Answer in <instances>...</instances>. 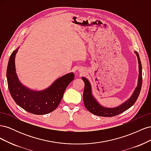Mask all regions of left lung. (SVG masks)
Wrapping results in <instances>:
<instances>
[{
	"mask_svg": "<svg viewBox=\"0 0 151 151\" xmlns=\"http://www.w3.org/2000/svg\"><path fill=\"white\" fill-rule=\"evenodd\" d=\"M136 55L137 56L139 61V75L137 86L134 91V93L132 94V96L127 100V101L123 103L122 104L120 105L116 108H104L100 105L98 101L94 99L93 96L91 93V86L89 81L85 77H82V79L84 82V89L83 93V101L85 105V107L91 113L95 115L105 117L114 116L119 115V114L124 112L127 109H129L132 106H133L135 101L137 99L141 88L142 83V65L140 59L139 55V53L135 52Z\"/></svg>",
	"mask_w": 151,
	"mask_h": 151,
	"instance_id": "8db88e82",
	"label": "left lung"
}]
</instances>
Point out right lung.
<instances>
[{"instance_id":"add662e5","label":"right lung","mask_w":151,"mask_h":151,"mask_svg":"<svg viewBox=\"0 0 151 151\" xmlns=\"http://www.w3.org/2000/svg\"><path fill=\"white\" fill-rule=\"evenodd\" d=\"M18 48L11 55L7 68L8 88L13 99L24 110L35 115L52 112L60 104L68 85L74 79L72 72L57 79L47 89L35 91L22 85L17 78L15 57Z\"/></svg>"}]
</instances>
